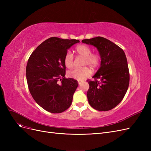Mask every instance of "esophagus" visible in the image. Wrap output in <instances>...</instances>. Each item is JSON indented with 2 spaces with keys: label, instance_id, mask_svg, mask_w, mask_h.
Returning a JSON list of instances; mask_svg holds the SVG:
<instances>
[{
  "label": "esophagus",
  "instance_id": "34e87169",
  "mask_svg": "<svg viewBox=\"0 0 151 151\" xmlns=\"http://www.w3.org/2000/svg\"><path fill=\"white\" fill-rule=\"evenodd\" d=\"M78 83H79V85H81V84L83 83V81H78Z\"/></svg>",
  "mask_w": 151,
  "mask_h": 151
}]
</instances>
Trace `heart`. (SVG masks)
<instances>
[{
  "label": "heart",
  "mask_w": 151,
  "mask_h": 151,
  "mask_svg": "<svg viewBox=\"0 0 151 151\" xmlns=\"http://www.w3.org/2000/svg\"><path fill=\"white\" fill-rule=\"evenodd\" d=\"M76 52L80 56L84 57L83 65H89L90 67L95 68L99 66L101 62V57L97 53H91V48L86 45H78L76 48ZM65 66L68 68H71L74 65V57L71 52L68 51L63 58ZM91 74V70L88 67L75 68L67 72V76L71 79L78 81H83L87 78Z\"/></svg>",
  "instance_id": "1"
}]
</instances>
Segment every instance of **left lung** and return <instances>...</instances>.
<instances>
[{
    "mask_svg": "<svg viewBox=\"0 0 151 151\" xmlns=\"http://www.w3.org/2000/svg\"><path fill=\"white\" fill-rule=\"evenodd\" d=\"M82 42L96 47L101 57L100 67L93 77L94 80L88 81V102L96 110H110L122 101L129 86L130 74L125 52L101 36L83 40Z\"/></svg>",
    "mask_w": 151,
    "mask_h": 151,
    "instance_id": "8db88e82",
    "label": "left lung"
}]
</instances>
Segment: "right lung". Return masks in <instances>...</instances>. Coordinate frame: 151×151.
I'll list each match as a JSON object with an SVG mask.
<instances>
[{
  "instance_id": "obj_1",
  "label": "right lung",
  "mask_w": 151,
  "mask_h": 151,
  "mask_svg": "<svg viewBox=\"0 0 151 151\" xmlns=\"http://www.w3.org/2000/svg\"><path fill=\"white\" fill-rule=\"evenodd\" d=\"M79 42L51 37L41 43L28 59L26 72L29 92L36 103L48 112H63L72 104L79 84L65 77L63 58L68 49Z\"/></svg>"
}]
</instances>
